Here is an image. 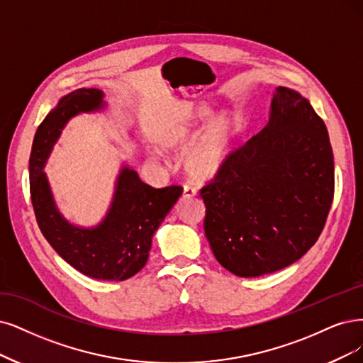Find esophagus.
<instances>
[{
    "mask_svg": "<svg viewBox=\"0 0 363 363\" xmlns=\"http://www.w3.org/2000/svg\"><path fill=\"white\" fill-rule=\"evenodd\" d=\"M197 194V190L191 185H184V197H194Z\"/></svg>",
    "mask_w": 363,
    "mask_h": 363,
    "instance_id": "1",
    "label": "esophagus"
}]
</instances>
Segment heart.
<instances>
[{
  "label": "heart",
  "instance_id": "1",
  "mask_svg": "<svg viewBox=\"0 0 363 363\" xmlns=\"http://www.w3.org/2000/svg\"><path fill=\"white\" fill-rule=\"evenodd\" d=\"M211 112L209 104L199 103L182 119L170 124L160 136V146L166 151H182L191 145L184 155V167L197 181L211 179L223 169L233 138L230 115L225 112L217 113L206 125ZM203 123L206 127L203 129ZM200 128L203 131L199 133Z\"/></svg>",
  "mask_w": 363,
  "mask_h": 363
}]
</instances>
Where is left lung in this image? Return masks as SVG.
Returning <instances> with one entry per match:
<instances>
[{
    "label": "left lung",
    "mask_w": 363,
    "mask_h": 363,
    "mask_svg": "<svg viewBox=\"0 0 363 363\" xmlns=\"http://www.w3.org/2000/svg\"><path fill=\"white\" fill-rule=\"evenodd\" d=\"M333 190L323 119L298 91L275 88L264 128L200 190L213 256L244 278L284 269L317 242Z\"/></svg>",
    "instance_id": "8db88e82"
}]
</instances>
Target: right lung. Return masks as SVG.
I'll return each instance as SVG.
<instances>
[{
	"label": "right lung",
	"mask_w": 363,
	"mask_h": 363,
	"mask_svg": "<svg viewBox=\"0 0 363 363\" xmlns=\"http://www.w3.org/2000/svg\"><path fill=\"white\" fill-rule=\"evenodd\" d=\"M104 94L80 88L64 96L38 125L30 157V191L37 224L48 242L74 269L96 279L124 281L147 262L152 236L182 194V186L154 189L136 170L121 169L109 211L96 227L67 221L52 197L43 167L69 119L106 106Z\"/></svg>",
	"instance_id": "add662e5"
}]
</instances>
